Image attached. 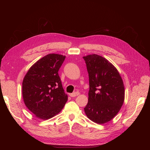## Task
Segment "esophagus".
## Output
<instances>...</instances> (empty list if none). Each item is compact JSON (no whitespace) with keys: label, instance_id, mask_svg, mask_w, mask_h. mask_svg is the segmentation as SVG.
<instances>
[{"label":"esophagus","instance_id":"1","mask_svg":"<svg viewBox=\"0 0 150 150\" xmlns=\"http://www.w3.org/2000/svg\"><path fill=\"white\" fill-rule=\"evenodd\" d=\"M78 95H79V92H74L73 93L69 94V96L71 97H76L77 96H78Z\"/></svg>","mask_w":150,"mask_h":150}]
</instances>
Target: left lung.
I'll return each instance as SVG.
<instances>
[{"label":"left lung","instance_id":"obj_1","mask_svg":"<svg viewBox=\"0 0 150 150\" xmlns=\"http://www.w3.org/2000/svg\"><path fill=\"white\" fill-rule=\"evenodd\" d=\"M89 74L88 103L84 108L89 120L98 124L110 121L125 99V87L116 68L105 58L92 54L83 57Z\"/></svg>","mask_w":150,"mask_h":150}]
</instances>
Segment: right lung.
Here are the masks:
<instances>
[{
  "label": "right lung",
  "mask_w": 150,
  "mask_h": 150,
  "mask_svg": "<svg viewBox=\"0 0 150 150\" xmlns=\"http://www.w3.org/2000/svg\"><path fill=\"white\" fill-rule=\"evenodd\" d=\"M65 56L49 54L32 66L22 82V96L36 117L48 120L58 114L67 100L58 71Z\"/></svg>",
  "instance_id": "1"
}]
</instances>
